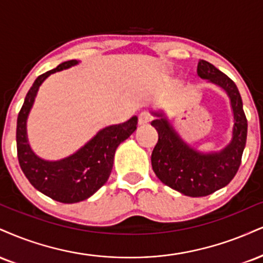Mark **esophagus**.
I'll use <instances>...</instances> for the list:
<instances>
[{"mask_svg":"<svg viewBox=\"0 0 263 263\" xmlns=\"http://www.w3.org/2000/svg\"><path fill=\"white\" fill-rule=\"evenodd\" d=\"M151 121V115L148 112H141L138 115V123L140 125H147Z\"/></svg>","mask_w":263,"mask_h":263,"instance_id":"obj_1","label":"esophagus"}]
</instances>
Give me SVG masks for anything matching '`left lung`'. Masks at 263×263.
Wrapping results in <instances>:
<instances>
[{
  "mask_svg": "<svg viewBox=\"0 0 263 263\" xmlns=\"http://www.w3.org/2000/svg\"><path fill=\"white\" fill-rule=\"evenodd\" d=\"M197 74L222 88L229 97L234 118L229 143L223 149L205 153L186 143L163 111H152L158 119L151 123L158 131L152 153L153 172L166 186L190 197L208 196L232 181L241 163L248 136V120L236 84L204 60L198 62Z\"/></svg>",
  "mask_w": 263,
  "mask_h": 263,
  "instance_id": "8db88e82",
  "label": "left lung"
}]
</instances>
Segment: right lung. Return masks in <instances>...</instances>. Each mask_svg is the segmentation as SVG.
Here are the masks:
<instances>
[{
	"mask_svg": "<svg viewBox=\"0 0 263 263\" xmlns=\"http://www.w3.org/2000/svg\"><path fill=\"white\" fill-rule=\"evenodd\" d=\"M77 63V60L62 62L39 76L27 93L17 119V153L24 175L37 191L62 203L87 200L107 181L116 148L136 131L138 120L132 116L128 121L104 127L83 147L63 159L45 160L36 156L28 140L27 120L39 87L50 74Z\"/></svg>",
	"mask_w": 263,
	"mask_h": 263,
	"instance_id": "right-lung-1",
	"label": "right lung"
}]
</instances>
